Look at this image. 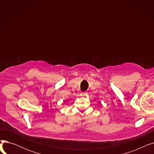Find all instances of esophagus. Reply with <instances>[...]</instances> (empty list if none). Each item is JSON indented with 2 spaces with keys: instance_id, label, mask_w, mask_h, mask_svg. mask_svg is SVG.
<instances>
[{
  "instance_id": "1",
  "label": "esophagus",
  "mask_w": 154,
  "mask_h": 154,
  "mask_svg": "<svg viewBox=\"0 0 154 154\" xmlns=\"http://www.w3.org/2000/svg\"><path fill=\"white\" fill-rule=\"evenodd\" d=\"M80 95L81 97H85L87 95V94L86 92H81Z\"/></svg>"
}]
</instances>
